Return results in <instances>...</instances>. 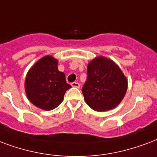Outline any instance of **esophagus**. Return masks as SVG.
Masks as SVG:
<instances>
[{
    "instance_id": "1",
    "label": "esophagus",
    "mask_w": 157,
    "mask_h": 157,
    "mask_svg": "<svg viewBox=\"0 0 157 157\" xmlns=\"http://www.w3.org/2000/svg\"><path fill=\"white\" fill-rule=\"evenodd\" d=\"M71 86L72 87H76V88H80V84L78 82H72V83L71 84Z\"/></svg>"
}]
</instances>
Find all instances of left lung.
I'll list each match as a JSON object with an SVG mask.
<instances>
[{"label":"left lung","mask_w":157,"mask_h":157,"mask_svg":"<svg viewBox=\"0 0 157 157\" xmlns=\"http://www.w3.org/2000/svg\"><path fill=\"white\" fill-rule=\"evenodd\" d=\"M127 88L126 76L112 60L100 56L88 64L82 94L92 109L100 112L114 109L124 99Z\"/></svg>","instance_id":"8db88e82"}]
</instances>
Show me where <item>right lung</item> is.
Returning <instances> with one entry per match:
<instances>
[{
    "label": "right lung",
    "mask_w": 157,
    "mask_h": 157,
    "mask_svg": "<svg viewBox=\"0 0 157 157\" xmlns=\"http://www.w3.org/2000/svg\"><path fill=\"white\" fill-rule=\"evenodd\" d=\"M57 60L47 55L39 59L27 73L25 93L30 102L39 109L52 110L61 104L71 86L65 74L57 69Z\"/></svg>",
    "instance_id": "right-lung-1"
}]
</instances>
